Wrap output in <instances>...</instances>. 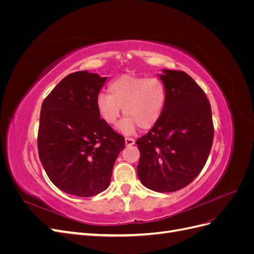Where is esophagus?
Here are the masks:
<instances>
[{
    "instance_id": "obj_1",
    "label": "esophagus",
    "mask_w": 254,
    "mask_h": 254,
    "mask_svg": "<svg viewBox=\"0 0 254 254\" xmlns=\"http://www.w3.org/2000/svg\"><path fill=\"white\" fill-rule=\"evenodd\" d=\"M134 142L135 141L133 139H131V137H126V139H125L126 146H132L134 144Z\"/></svg>"
}]
</instances>
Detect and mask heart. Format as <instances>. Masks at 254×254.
Returning <instances> with one entry per match:
<instances>
[{
	"label": "heart",
	"mask_w": 254,
	"mask_h": 254,
	"mask_svg": "<svg viewBox=\"0 0 254 254\" xmlns=\"http://www.w3.org/2000/svg\"><path fill=\"white\" fill-rule=\"evenodd\" d=\"M108 93L97 96V112L105 124L112 126L123 109L125 119L119 125L123 134H132L137 126L143 130L155 126L166 101L165 84L157 77L123 75L110 82Z\"/></svg>",
	"instance_id": "b5f03b06"
}]
</instances>
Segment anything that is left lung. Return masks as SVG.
I'll return each instance as SVG.
<instances>
[{
    "label": "left lung",
    "instance_id": "8db88e82",
    "mask_svg": "<svg viewBox=\"0 0 254 254\" xmlns=\"http://www.w3.org/2000/svg\"><path fill=\"white\" fill-rule=\"evenodd\" d=\"M166 101L162 115L135 144L140 150L137 176L159 193L186 188L201 172L213 144L210 102L203 90L182 71L163 70Z\"/></svg>",
    "mask_w": 254,
    "mask_h": 254
}]
</instances>
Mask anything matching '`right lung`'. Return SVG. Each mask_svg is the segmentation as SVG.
I'll return each instance as SVG.
<instances>
[{
  "mask_svg": "<svg viewBox=\"0 0 254 254\" xmlns=\"http://www.w3.org/2000/svg\"><path fill=\"white\" fill-rule=\"evenodd\" d=\"M107 77L68 74L41 106L38 152L50 180L61 190L91 197L109 187L125 137L99 118L96 98Z\"/></svg>",
  "mask_w": 254,
  "mask_h": 254,
  "instance_id": "right-lung-1",
  "label": "right lung"
}]
</instances>
